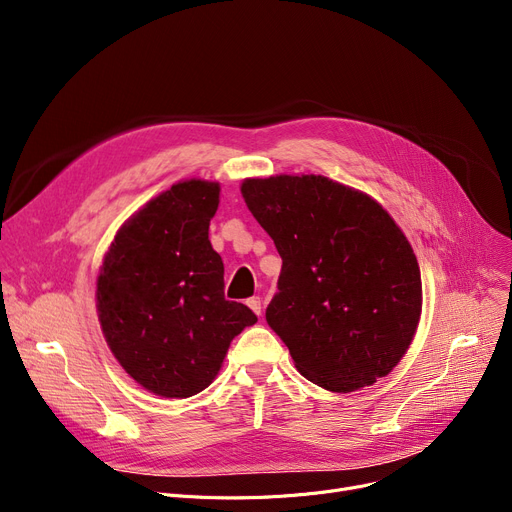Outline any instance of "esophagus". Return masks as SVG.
Wrapping results in <instances>:
<instances>
[{
    "mask_svg": "<svg viewBox=\"0 0 512 512\" xmlns=\"http://www.w3.org/2000/svg\"><path fill=\"white\" fill-rule=\"evenodd\" d=\"M247 305H249L257 315H261V299H259V297H251V299L247 301Z\"/></svg>",
    "mask_w": 512,
    "mask_h": 512,
    "instance_id": "esophagus-1",
    "label": "esophagus"
}]
</instances>
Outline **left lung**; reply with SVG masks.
Here are the masks:
<instances>
[{
	"instance_id": "left-lung-1",
	"label": "left lung",
	"mask_w": 512,
	"mask_h": 512,
	"mask_svg": "<svg viewBox=\"0 0 512 512\" xmlns=\"http://www.w3.org/2000/svg\"><path fill=\"white\" fill-rule=\"evenodd\" d=\"M240 193L282 257L265 319L294 367L340 394L388 375L409 351L423 305L417 257L392 215L319 174L245 178Z\"/></svg>"
}]
</instances>
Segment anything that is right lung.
<instances>
[{"label":"right lung","instance_id":"obj_1","mask_svg":"<svg viewBox=\"0 0 512 512\" xmlns=\"http://www.w3.org/2000/svg\"><path fill=\"white\" fill-rule=\"evenodd\" d=\"M220 182L188 178L120 226L97 276V317L130 378L155 396L188 398L222 369L257 317L224 299V263L209 242Z\"/></svg>","mask_w":512,"mask_h":512}]
</instances>
